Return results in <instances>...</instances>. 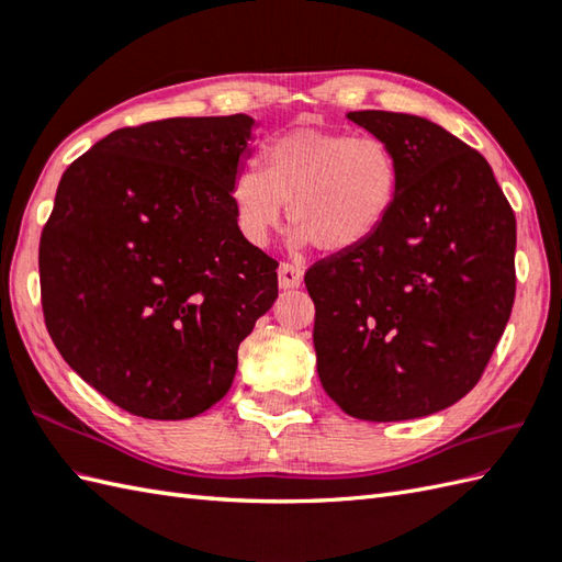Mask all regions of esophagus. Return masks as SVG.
<instances>
[{
    "label": "esophagus",
    "mask_w": 562,
    "mask_h": 562,
    "mask_svg": "<svg viewBox=\"0 0 562 562\" xmlns=\"http://www.w3.org/2000/svg\"><path fill=\"white\" fill-rule=\"evenodd\" d=\"M278 280H280L282 290L300 288L302 280H304V268L296 266V262H282L280 270H278Z\"/></svg>",
    "instance_id": "1"
}]
</instances>
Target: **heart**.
<instances>
[{"label": "heart", "instance_id": "b5f03b06", "mask_svg": "<svg viewBox=\"0 0 562 562\" xmlns=\"http://www.w3.org/2000/svg\"><path fill=\"white\" fill-rule=\"evenodd\" d=\"M401 195V161L381 137L342 130L292 127L260 151V173L234 178L229 202L238 232L266 246L288 202L294 241L326 254L372 238Z\"/></svg>", "mask_w": 562, "mask_h": 562}]
</instances>
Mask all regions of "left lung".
<instances>
[{
  "label": "left lung",
  "mask_w": 562,
  "mask_h": 562,
  "mask_svg": "<svg viewBox=\"0 0 562 562\" xmlns=\"http://www.w3.org/2000/svg\"><path fill=\"white\" fill-rule=\"evenodd\" d=\"M393 147L401 195L364 244L316 262V369L340 408L425 417L483 376L515 304L517 220L483 154L425 117L352 111Z\"/></svg>",
  "instance_id": "8db88e82"
}]
</instances>
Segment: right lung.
<instances>
[{
    "instance_id": "add662e5",
    "label": "right lung",
    "mask_w": 562,
    "mask_h": 562,
    "mask_svg": "<svg viewBox=\"0 0 562 562\" xmlns=\"http://www.w3.org/2000/svg\"><path fill=\"white\" fill-rule=\"evenodd\" d=\"M250 125L236 113L121 127L63 173L38 248L45 326L117 408H212L278 300V260L246 241L229 202Z\"/></svg>"
}]
</instances>
